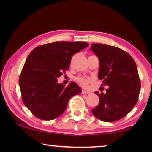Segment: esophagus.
<instances>
[{
  "label": "esophagus",
  "instance_id": "1",
  "mask_svg": "<svg viewBox=\"0 0 152 152\" xmlns=\"http://www.w3.org/2000/svg\"><path fill=\"white\" fill-rule=\"evenodd\" d=\"M90 93H91L90 91H86V90H82V94H88Z\"/></svg>",
  "mask_w": 152,
  "mask_h": 152
}]
</instances>
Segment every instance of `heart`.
Masks as SVG:
<instances>
[{"label": "heart", "mask_w": 152, "mask_h": 152, "mask_svg": "<svg viewBox=\"0 0 152 152\" xmlns=\"http://www.w3.org/2000/svg\"><path fill=\"white\" fill-rule=\"evenodd\" d=\"M76 80L80 84V85H82V86L86 87L88 86L89 78L84 76H78L76 78Z\"/></svg>", "instance_id": "b5f03b06"}]
</instances>
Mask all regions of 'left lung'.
Listing matches in <instances>:
<instances>
[{
	"label": "left lung",
	"mask_w": 152,
	"mask_h": 152,
	"mask_svg": "<svg viewBox=\"0 0 152 152\" xmlns=\"http://www.w3.org/2000/svg\"><path fill=\"white\" fill-rule=\"evenodd\" d=\"M91 50L99 60L98 78L106 93L94 92L99 103L92 110L97 119L113 122L122 119L133 109L138 101L141 83L135 61L128 53L114 46L92 43Z\"/></svg>",
	"instance_id": "obj_1"
}]
</instances>
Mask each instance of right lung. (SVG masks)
<instances>
[{
	"label": "right lung",
	"mask_w": 152,
	"mask_h": 152,
	"mask_svg": "<svg viewBox=\"0 0 152 152\" xmlns=\"http://www.w3.org/2000/svg\"><path fill=\"white\" fill-rule=\"evenodd\" d=\"M83 42H56L39 45L28 56L19 80L22 99L33 115L42 120H53L66 110L69 99L82 92L71 82L58 84L62 72L69 69L72 56L88 46Z\"/></svg>",
	"instance_id": "1"
}]
</instances>
